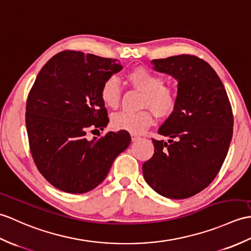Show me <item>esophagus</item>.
Listing matches in <instances>:
<instances>
[{"instance_id":"34e87169","label":"esophagus","mask_w":251,"mask_h":251,"mask_svg":"<svg viewBox=\"0 0 251 251\" xmlns=\"http://www.w3.org/2000/svg\"><path fill=\"white\" fill-rule=\"evenodd\" d=\"M131 138H132V142H136L138 138H140V136L135 134H131Z\"/></svg>"}]
</instances>
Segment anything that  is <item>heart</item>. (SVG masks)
I'll list each match as a JSON object with an SVG mask.
<instances>
[{"label": "heart", "instance_id": "b5f03b06", "mask_svg": "<svg viewBox=\"0 0 251 251\" xmlns=\"http://www.w3.org/2000/svg\"><path fill=\"white\" fill-rule=\"evenodd\" d=\"M126 78L133 87L143 91L141 107H148L159 118H169L175 113L178 96L175 89L164 86V78L145 66H135L127 71ZM100 97L107 107L116 108L121 97L118 79L110 76L105 79L100 89ZM152 114L148 109L138 111H119L111 117L114 129L140 134L152 125Z\"/></svg>", "mask_w": 251, "mask_h": 251}]
</instances>
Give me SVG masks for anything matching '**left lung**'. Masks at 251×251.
Wrapping results in <instances>:
<instances>
[{
  "label": "left lung",
  "mask_w": 251,
  "mask_h": 251,
  "mask_svg": "<svg viewBox=\"0 0 251 251\" xmlns=\"http://www.w3.org/2000/svg\"><path fill=\"white\" fill-rule=\"evenodd\" d=\"M154 70L178 80V105L152 138L154 153L143 164L145 180L169 199L196 196L218 174L233 135V113L224 83L205 60L179 54L152 60Z\"/></svg>",
  "instance_id": "left-lung-1"
}]
</instances>
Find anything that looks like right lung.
<instances>
[{"label":"right lung","mask_w":251,"mask_h":251,"mask_svg":"<svg viewBox=\"0 0 251 251\" xmlns=\"http://www.w3.org/2000/svg\"><path fill=\"white\" fill-rule=\"evenodd\" d=\"M121 69L113 59L63 50L43 66L33 83L25 106L30 151L38 172L59 190H92L130 145L126 131L107 132L92 141L86 136L107 126L100 89Z\"/></svg>","instance_id":"obj_1"}]
</instances>
